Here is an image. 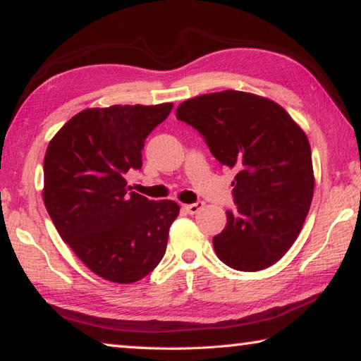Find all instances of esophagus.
<instances>
[{
  "label": "esophagus",
  "instance_id": "obj_1",
  "mask_svg": "<svg viewBox=\"0 0 361 361\" xmlns=\"http://www.w3.org/2000/svg\"><path fill=\"white\" fill-rule=\"evenodd\" d=\"M183 209H185L188 213H191V215H195V213L204 209V202H202V200H199V202H195V204L183 205Z\"/></svg>",
  "mask_w": 361,
  "mask_h": 361
}]
</instances>
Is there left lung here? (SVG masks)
<instances>
[{"instance_id": "left-lung-1", "label": "left lung", "mask_w": 361, "mask_h": 361, "mask_svg": "<svg viewBox=\"0 0 361 361\" xmlns=\"http://www.w3.org/2000/svg\"><path fill=\"white\" fill-rule=\"evenodd\" d=\"M192 126L223 167L235 170V212L213 237L216 256L237 271L272 266L301 232L314 195L312 152L291 116L264 97L223 90L183 102Z\"/></svg>"}]
</instances>
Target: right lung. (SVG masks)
I'll use <instances>...</instances> for the list:
<instances>
[{"label": "right lung", "instance_id": "1", "mask_svg": "<svg viewBox=\"0 0 361 361\" xmlns=\"http://www.w3.org/2000/svg\"><path fill=\"white\" fill-rule=\"evenodd\" d=\"M172 108L84 109L47 146L42 197L49 216L78 258L109 282H138L166 253L180 205L129 193L124 173L142 169L145 140Z\"/></svg>", "mask_w": 361, "mask_h": 361}]
</instances>
